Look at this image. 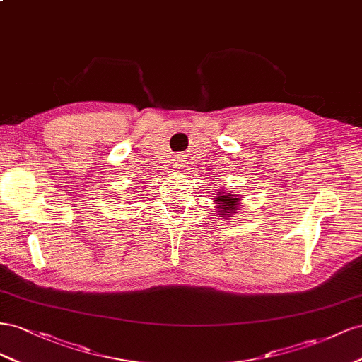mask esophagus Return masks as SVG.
Returning <instances> with one entry per match:
<instances>
[{
	"label": "esophagus",
	"mask_w": 362,
	"mask_h": 362,
	"mask_svg": "<svg viewBox=\"0 0 362 362\" xmlns=\"http://www.w3.org/2000/svg\"><path fill=\"white\" fill-rule=\"evenodd\" d=\"M173 167H174V168H180V167H183V160H180V159H175V160L173 162Z\"/></svg>",
	"instance_id": "obj_1"
}]
</instances>
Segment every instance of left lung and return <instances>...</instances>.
Instances as JSON below:
<instances>
[{"label":"left lung","mask_w":362,"mask_h":362,"mask_svg":"<svg viewBox=\"0 0 362 362\" xmlns=\"http://www.w3.org/2000/svg\"><path fill=\"white\" fill-rule=\"evenodd\" d=\"M216 206L220 208V215L223 216H229L230 214H235V211H238L240 208V200H236L235 197H232L230 194H223V192H218L216 194Z\"/></svg>","instance_id":"left-lung-1"}]
</instances>
